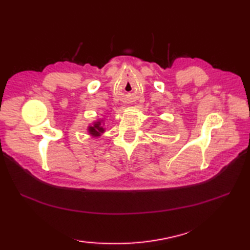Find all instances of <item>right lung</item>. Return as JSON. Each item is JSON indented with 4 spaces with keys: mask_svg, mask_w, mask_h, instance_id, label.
Wrapping results in <instances>:
<instances>
[{
    "mask_svg": "<svg viewBox=\"0 0 250 250\" xmlns=\"http://www.w3.org/2000/svg\"><path fill=\"white\" fill-rule=\"evenodd\" d=\"M89 132H90V134H91V135L98 136L101 133H103L104 129H103V126L101 125V122H97V124L93 125V126H90Z\"/></svg>",
    "mask_w": 250,
    "mask_h": 250,
    "instance_id": "1",
    "label": "right lung"
}]
</instances>
